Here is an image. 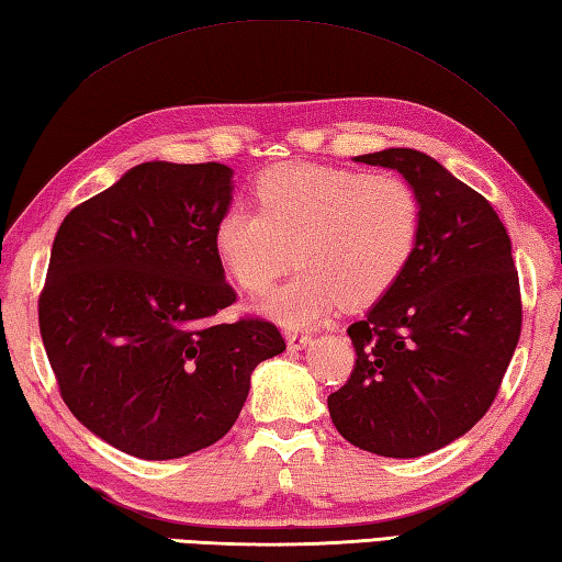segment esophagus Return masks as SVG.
<instances>
[{
    "label": "esophagus",
    "instance_id": "obj_1",
    "mask_svg": "<svg viewBox=\"0 0 562 562\" xmlns=\"http://www.w3.org/2000/svg\"><path fill=\"white\" fill-rule=\"evenodd\" d=\"M286 342H289L291 350H301V348L308 346L311 336H308V333H286Z\"/></svg>",
    "mask_w": 562,
    "mask_h": 562
}]
</instances>
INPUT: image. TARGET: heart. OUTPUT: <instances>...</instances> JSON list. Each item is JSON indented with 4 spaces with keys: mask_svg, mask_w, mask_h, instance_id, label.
I'll list each match as a JSON object with an SVG mask.
<instances>
[{
    "mask_svg": "<svg viewBox=\"0 0 562 562\" xmlns=\"http://www.w3.org/2000/svg\"><path fill=\"white\" fill-rule=\"evenodd\" d=\"M254 194L259 210L229 204L220 214L214 251L249 293L269 291L299 259L303 269L263 301V311L291 328L313 326L340 301L375 303L417 251L422 200L397 172L276 165L256 177Z\"/></svg>",
    "mask_w": 562,
    "mask_h": 562,
    "instance_id": "heart-1",
    "label": "heart"
}]
</instances>
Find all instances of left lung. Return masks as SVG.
Masks as SVG:
<instances>
[{"label":"left lung","instance_id":"left-lung-1","mask_svg":"<svg viewBox=\"0 0 562 562\" xmlns=\"http://www.w3.org/2000/svg\"><path fill=\"white\" fill-rule=\"evenodd\" d=\"M397 170L422 200L417 251L348 336L356 368L328 397L350 445L415 459L486 415L520 338L510 239L494 206L435 157L409 147L356 157Z\"/></svg>","mask_w":562,"mask_h":562}]
</instances>
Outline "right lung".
Returning <instances> with one entry per match:
<instances>
[{
  "instance_id": "add662e5",
  "label": "right lung",
  "mask_w": 562,
  "mask_h": 562,
  "mask_svg": "<svg viewBox=\"0 0 562 562\" xmlns=\"http://www.w3.org/2000/svg\"><path fill=\"white\" fill-rule=\"evenodd\" d=\"M229 202L226 165L155 160L58 226L38 330L66 407L125 454L180 459L220 441L254 368L286 350L269 321H216L236 301L212 241Z\"/></svg>"
}]
</instances>
